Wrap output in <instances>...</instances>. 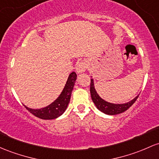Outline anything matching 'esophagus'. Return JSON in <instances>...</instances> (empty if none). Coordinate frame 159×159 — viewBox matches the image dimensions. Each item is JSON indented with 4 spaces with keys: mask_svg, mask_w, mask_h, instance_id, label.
<instances>
[{
    "mask_svg": "<svg viewBox=\"0 0 159 159\" xmlns=\"http://www.w3.org/2000/svg\"><path fill=\"white\" fill-rule=\"evenodd\" d=\"M88 66V64L87 61H84V60L81 61V62H80L76 66V73L78 75L82 74V73H84L85 71H86Z\"/></svg>",
    "mask_w": 159,
    "mask_h": 159,
    "instance_id": "1",
    "label": "esophagus"
}]
</instances>
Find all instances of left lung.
Instances as JSON below:
<instances>
[{"label": "left lung", "mask_w": 159, "mask_h": 159, "mask_svg": "<svg viewBox=\"0 0 159 159\" xmlns=\"http://www.w3.org/2000/svg\"><path fill=\"white\" fill-rule=\"evenodd\" d=\"M92 78V76H90ZM90 95H91L92 100L93 103L95 104L96 107L99 109V111L103 112L104 114L109 115V116H115V115L120 114V113L124 112L126 110H128L138 98L139 95L135 97L133 99H131L129 102H125V103H112L109 102L108 101H106L105 99L101 98L100 96L97 93L96 90L95 85H94V81L93 78L90 80Z\"/></svg>", "instance_id": "obj_1"}]
</instances>
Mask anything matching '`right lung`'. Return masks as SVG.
Segmentation results:
<instances>
[{"instance_id": "obj_1", "label": "right lung", "mask_w": 159, "mask_h": 159, "mask_svg": "<svg viewBox=\"0 0 159 159\" xmlns=\"http://www.w3.org/2000/svg\"><path fill=\"white\" fill-rule=\"evenodd\" d=\"M77 79V75L75 71H72L66 81L65 87L58 97L50 105L41 108V109H31L23 106L34 116L44 120H52L62 116L67 109L68 105L70 102V98L74 88L75 83Z\"/></svg>"}]
</instances>
